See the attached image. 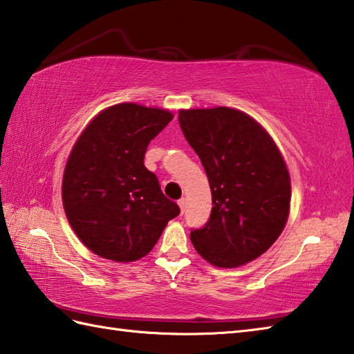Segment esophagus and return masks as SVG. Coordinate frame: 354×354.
<instances>
[{
	"label": "esophagus",
	"instance_id": "esophagus-1",
	"mask_svg": "<svg viewBox=\"0 0 354 354\" xmlns=\"http://www.w3.org/2000/svg\"><path fill=\"white\" fill-rule=\"evenodd\" d=\"M178 205H179V209H181V214H184V212H185V199H179Z\"/></svg>",
	"mask_w": 354,
	"mask_h": 354
}]
</instances>
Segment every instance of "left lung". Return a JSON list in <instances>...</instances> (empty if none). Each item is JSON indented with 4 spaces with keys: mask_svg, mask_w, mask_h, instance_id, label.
I'll list each match as a JSON object with an SVG mask.
<instances>
[{
    "mask_svg": "<svg viewBox=\"0 0 354 354\" xmlns=\"http://www.w3.org/2000/svg\"><path fill=\"white\" fill-rule=\"evenodd\" d=\"M178 120L212 189L209 219L190 232L194 250L217 268L246 265L272 246L288 222V165L265 127L242 111L181 109Z\"/></svg>",
    "mask_w": 354,
    "mask_h": 354,
    "instance_id": "left-lung-1",
    "label": "left lung"
}]
</instances>
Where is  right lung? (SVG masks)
<instances>
[{
	"label": "right lung",
	"mask_w": 354,
	"mask_h": 354,
	"mask_svg": "<svg viewBox=\"0 0 354 354\" xmlns=\"http://www.w3.org/2000/svg\"><path fill=\"white\" fill-rule=\"evenodd\" d=\"M171 112L118 103L97 114L80 133L62 179L64 209L88 250L117 263L152 251L179 207L145 167V153Z\"/></svg>",
	"instance_id": "obj_1"
}]
</instances>
